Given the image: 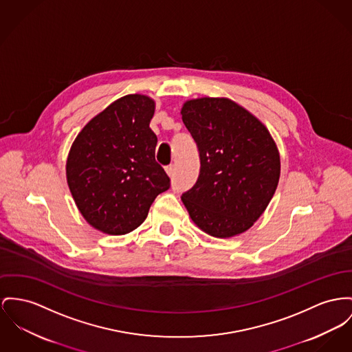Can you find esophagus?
I'll use <instances>...</instances> for the list:
<instances>
[{
    "instance_id": "34e87169",
    "label": "esophagus",
    "mask_w": 352,
    "mask_h": 352,
    "mask_svg": "<svg viewBox=\"0 0 352 352\" xmlns=\"http://www.w3.org/2000/svg\"><path fill=\"white\" fill-rule=\"evenodd\" d=\"M165 172H166V175H168L169 177H173V176H175V165H168V166L165 168Z\"/></svg>"
}]
</instances>
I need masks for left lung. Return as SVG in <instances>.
I'll return each mask as SVG.
<instances>
[{
    "label": "left lung",
    "instance_id": "left-lung-1",
    "mask_svg": "<svg viewBox=\"0 0 352 352\" xmlns=\"http://www.w3.org/2000/svg\"><path fill=\"white\" fill-rule=\"evenodd\" d=\"M182 118L196 141L200 173L182 200L206 234H243L265 211L280 177V155L265 125L227 97L188 100Z\"/></svg>",
    "mask_w": 352,
    "mask_h": 352
}]
</instances>
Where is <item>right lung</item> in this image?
<instances>
[{
  "label": "right lung",
  "instance_id": "1",
  "mask_svg": "<svg viewBox=\"0 0 352 352\" xmlns=\"http://www.w3.org/2000/svg\"><path fill=\"white\" fill-rule=\"evenodd\" d=\"M155 107L145 94H126L94 116L72 144L67 182L73 200L104 234L136 230L170 186L155 160L157 138L149 128Z\"/></svg>",
  "mask_w": 352,
  "mask_h": 352
}]
</instances>
